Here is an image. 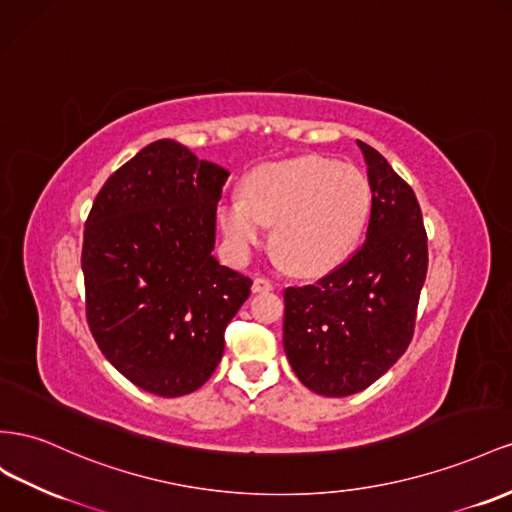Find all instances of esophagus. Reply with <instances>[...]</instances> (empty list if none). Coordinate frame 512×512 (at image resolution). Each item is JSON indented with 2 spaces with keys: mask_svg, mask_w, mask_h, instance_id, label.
<instances>
[{
  "mask_svg": "<svg viewBox=\"0 0 512 512\" xmlns=\"http://www.w3.org/2000/svg\"><path fill=\"white\" fill-rule=\"evenodd\" d=\"M252 290L254 293H269V290H273V282L267 278H256L252 284Z\"/></svg>",
  "mask_w": 512,
  "mask_h": 512,
  "instance_id": "1",
  "label": "esophagus"
}]
</instances>
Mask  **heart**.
Segmentation results:
<instances>
[{"label":"heart","instance_id":"b5f03b06","mask_svg":"<svg viewBox=\"0 0 512 512\" xmlns=\"http://www.w3.org/2000/svg\"><path fill=\"white\" fill-rule=\"evenodd\" d=\"M372 209V189L355 165L303 155L262 165L247 176L243 196L219 206L234 256L245 260L265 241L299 275H321L347 260L362 241Z\"/></svg>","mask_w":512,"mask_h":512}]
</instances>
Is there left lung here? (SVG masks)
<instances>
[{
    "mask_svg": "<svg viewBox=\"0 0 512 512\" xmlns=\"http://www.w3.org/2000/svg\"><path fill=\"white\" fill-rule=\"evenodd\" d=\"M366 241L319 282L284 290V351L297 379L323 396L366 390L403 355L416 329L428 245L416 193L375 148Z\"/></svg>",
    "mask_w": 512,
    "mask_h": 512,
    "instance_id": "left-lung-1",
    "label": "left lung"
}]
</instances>
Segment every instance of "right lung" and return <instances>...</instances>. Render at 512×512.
I'll return each instance as SVG.
<instances>
[{
	"label": "right lung",
	"mask_w": 512,
	"mask_h": 512,
	"mask_svg": "<svg viewBox=\"0 0 512 512\" xmlns=\"http://www.w3.org/2000/svg\"><path fill=\"white\" fill-rule=\"evenodd\" d=\"M228 172L157 140L107 178L84 228L86 319L137 388L183 396L211 379L252 280L215 260Z\"/></svg>",
	"instance_id": "add662e5"
}]
</instances>
